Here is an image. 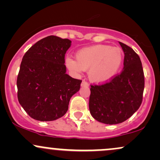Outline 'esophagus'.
I'll return each instance as SVG.
<instances>
[{"mask_svg":"<svg viewBox=\"0 0 160 160\" xmlns=\"http://www.w3.org/2000/svg\"><path fill=\"white\" fill-rule=\"evenodd\" d=\"M82 86H86V87H88L89 86V83L86 81V80H82V83H81Z\"/></svg>","mask_w":160,"mask_h":160,"instance_id":"obj_1","label":"esophagus"}]
</instances>
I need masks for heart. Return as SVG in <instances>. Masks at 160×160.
<instances>
[{
    "instance_id": "obj_1",
    "label": "heart",
    "mask_w": 160,
    "mask_h": 160,
    "mask_svg": "<svg viewBox=\"0 0 160 160\" xmlns=\"http://www.w3.org/2000/svg\"><path fill=\"white\" fill-rule=\"evenodd\" d=\"M77 61L68 57L65 63L70 71L80 74L88 71L92 82L104 83L112 80L118 74L123 63V52L120 47L98 44L85 47L76 54Z\"/></svg>"
}]
</instances>
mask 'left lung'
I'll return each instance as SVG.
<instances>
[{
  "label": "left lung",
  "instance_id": "left-lung-1",
  "mask_svg": "<svg viewBox=\"0 0 160 160\" xmlns=\"http://www.w3.org/2000/svg\"><path fill=\"white\" fill-rule=\"evenodd\" d=\"M124 52L120 74L102 84L91 85L89 108L98 122L117 124L128 120L140 108L144 89V75L140 57L131 47L120 42Z\"/></svg>",
  "mask_w": 160,
  "mask_h": 160
}]
</instances>
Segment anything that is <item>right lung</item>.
<instances>
[{
    "mask_svg": "<svg viewBox=\"0 0 160 160\" xmlns=\"http://www.w3.org/2000/svg\"><path fill=\"white\" fill-rule=\"evenodd\" d=\"M71 41L50 35L25 52L17 77V97L34 120L52 121L63 117L82 80L66 74L65 56Z\"/></svg>",
    "mask_w": 160,
    "mask_h": 160,
    "instance_id": "1",
    "label": "right lung"
}]
</instances>
